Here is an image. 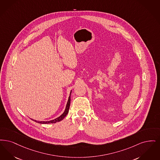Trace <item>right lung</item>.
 I'll list each match as a JSON object with an SVG mask.
<instances>
[{
    "label": "right lung",
    "instance_id": "obj_1",
    "mask_svg": "<svg viewBox=\"0 0 160 160\" xmlns=\"http://www.w3.org/2000/svg\"><path fill=\"white\" fill-rule=\"evenodd\" d=\"M71 92H72V91H70V94L69 98L68 99V103L66 104V109H65V111L63 112L62 115H60L59 117L56 118L55 119H53V120H51V121H36V120H33L35 121V122H38V123H40V124H50V123H56L57 122H59L60 121L62 120L64 117L67 115V114L69 112V109L70 108V94H71Z\"/></svg>",
    "mask_w": 160,
    "mask_h": 160
}]
</instances>
